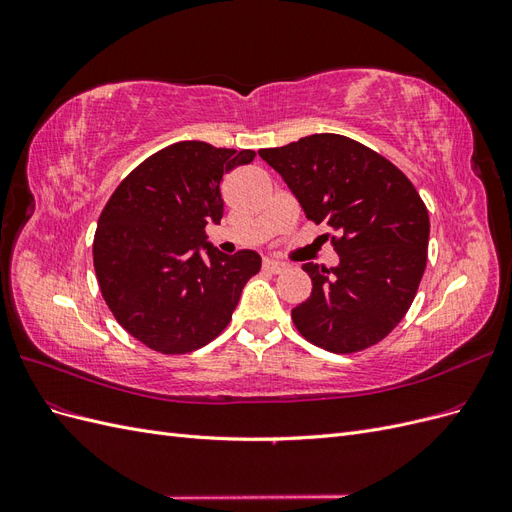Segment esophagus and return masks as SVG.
Segmentation results:
<instances>
[{"mask_svg": "<svg viewBox=\"0 0 512 512\" xmlns=\"http://www.w3.org/2000/svg\"><path fill=\"white\" fill-rule=\"evenodd\" d=\"M286 267H288V265H286L284 260H275V258H267V260H265V269L271 271V273H282Z\"/></svg>", "mask_w": 512, "mask_h": 512, "instance_id": "obj_1", "label": "esophagus"}]
</instances>
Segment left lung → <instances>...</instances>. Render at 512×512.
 <instances>
[{
    "label": "left lung",
    "instance_id": "8db88e82",
    "mask_svg": "<svg viewBox=\"0 0 512 512\" xmlns=\"http://www.w3.org/2000/svg\"><path fill=\"white\" fill-rule=\"evenodd\" d=\"M258 153L307 220L339 235L337 267L303 265L312 294L292 309L294 327L335 354L378 344L406 316L427 265L429 213L416 188L380 153L339 134Z\"/></svg>",
    "mask_w": 512,
    "mask_h": 512
}]
</instances>
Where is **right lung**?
Masks as SVG:
<instances>
[{
	"label": "right lung",
	"instance_id": "1",
	"mask_svg": "<svg viewBox=\"0 0 512 512\" xmlns=\"http://www.w3.org/2000/svg\"><path fill=\"white\" fill-rule=\"evenodd\" d=\"M254 156L175 143L136 166L108 198L94 239L98 284L121 327L151 350L185 354L209 344L260 271L254 250L226 256L205 235L207 224L222 220V177Z\"/></svg>",
	"mask_w": 512,
	"mask_h": 512
}]
</instances>
